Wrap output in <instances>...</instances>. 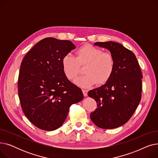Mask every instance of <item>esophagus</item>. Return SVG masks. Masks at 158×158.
<instances>
[{
  "label": "esophagus",
  "mask_w": 158,
  "mask_h": 158,
  "mask_svg": "<svg viewBox=\"0 0 158 158\" xmlns=\"http://www.w3.org/2000/svg\"><path fill=\"white\" fill-rule=\"evenodd\" d=\"M82 93H83V95L85 97H86L88 95V90L82 89Z\"/></svg>",
  "instance_id": "obj_1"
}]
</instances>
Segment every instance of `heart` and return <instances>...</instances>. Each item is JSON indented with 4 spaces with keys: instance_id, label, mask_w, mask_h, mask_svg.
Here are the masks:
<instances>
[{
    "instance_id": "b5f03b06",
    "label": "heart",
    "mask_w": 158,
    "mask_h": 158,
    "mask_svg": "<svg viewBox=\"0 0 158 158\" xmlns=\"http://www.w3.org/2000/svg\"><path fill=\"white\" fill-rule=\"evenodd\" d=\"M76 54V57L65 55L61 60L63 72L69 80L76 81L80 73V66L85 65L86 75L76 82L81 87H90L95 82L97 85H102L111 78L115 69V61L111 54L86 44L79 48Z\"/></svg>"
}]
</instances>
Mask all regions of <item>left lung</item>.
<instances>
[{
    "mask_svg": "<svg viewBox=\"0 0 158 158\" xmlns=\"http://www.w3.org/2000/svg\"><path fill=\"white\" fill-rule=\"evenodd\" d=\"M94 45L109 50L115 69L108 82L88 92L97 104L90 118L100 128H117L131 118L141 101L142 73L135 54L122 44L110 41Z\"/></svg>",
    "mask_w": 158,
    "mask_h": 158,
    "instance_id": "obj_1",
    "label": "left lung"
}]
</instances>
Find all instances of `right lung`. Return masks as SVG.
I'll return each mask as SVG.
<instances>
[{"label":"right lung","instance_id":"add662e5","mask_svg":"<svg viewBox=\"0 0 158 158\" xmlns=\"http://www.w3.org/2000/svg\"><path fill=\"white\" fill-rule=\"evenodd\" d=\"M76 48L69 40L46 38L25 56L18 79L19 97L27 119L44 131L59 128L72 104L83 98L81 89L66 78L61 60Z\"/></svg>","mask_w":158,"mask_h":158}]
</instances>
